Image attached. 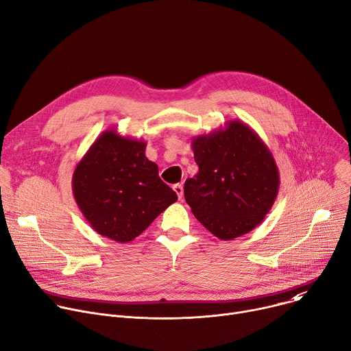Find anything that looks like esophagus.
<instances>
[{"label": "esophagus", "instance_id": "1", "mask_svg": "<svg viewBox=\"0 0 351 351\" xmlns=\"http://www.w3.org/2000/svg\"><path fill=\"white\" fill-rule=\"evenodd\" d=\"M173 190H175V193L178 195V197H179V200L183 197V186L180 184V183H178V184H173Z\"/></svg>", "mask_w": 351, "mask_h": 351}]
</instances>
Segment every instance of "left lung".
<instances>
[{
  "label": "left lung",
  "mask_w": 351,
  "mask_h": 351,
  "mask_svg": "<svg viewBox=\"0 0 351 351\" xmlns=\"http://www.w3.org/2000/svg\"><path fill=\"white\" fill-rule=\"evenodd\" d=\"M199 172L184 182V199L217 238L231 241L256 228L274 204L278 168L263 140L241 120L192 140Z\"/></svg>",
  "instance_id": "1"
}]
</instances>
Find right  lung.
I'll return each instance as SVG.
<instances>
[{
  "label": "right lung",
  "instance_id": "obj_1",
  "mask_svg": "<svg viewBox=\"0 0 351 351\" xmlns=\"http://www.w3.org/2000/svg\"><path fill=\"white\" fill-rule=\"evenodd\" d=\"M147 143L105 130L73 175L74 199L88 224L119 243L132 242L178 200L145 156Z\"/></svg>",
  "mask_w": 351,
  "mask_h": 351
}]
</instances>
